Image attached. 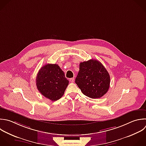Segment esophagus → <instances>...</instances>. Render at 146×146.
I'll return each instance as SVG.
<instances>
[{
    "label": "esophagus",
    "instance_id": "34e87169",
    "mask_svg": "<svg viewBox=\"0 0 146 146\" xmlns=\"http://www.w3.org/2000/svg\"><path fill=\"white\" fill-rule=\"evenodd\" d=\"M70 82H74V78H70Z\"/></svg>",
    "mask_w": 146,
    "mask_h": 146
}]
</instances>
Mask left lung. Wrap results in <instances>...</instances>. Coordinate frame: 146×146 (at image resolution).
I'll return each instance as SVG.
<instances>
[{
    "label": "left lung",
    "instance_id": "left-lung-1",
    "mask_svg": "<svg viewBox=\"0 0 146 146\" xmlns=\"http://www.w3.org/2000/svg\"><path fill=\"white\" fill-rule=\"evenodd\" d=\"M75 83L84 95L92 99H98L107 92L110 76L99 61L91 59L80 63Z\"/></svg>",
    "mask_w": 146,
    "mask_h": 146
}]
</instances>
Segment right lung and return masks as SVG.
Masks as SVG:
<instances>
[{
    "instance_id": "obj_1",
    "label": "right lung",
    "mask_w": 146,
    "mask_h": 146,
    "mask_svg": "<svg viewBox=\"0 0 146 146\" xmlns=\"http://www.w3.org/2000/svg\"><path fill=\"white\" fill-rule=\"evenodd\" d=\"M68 83L64 72L56 64H47L42 67L36 78L38 90L44 97L52 101L62 98Z\"/></svg>"
}]
</instances>
